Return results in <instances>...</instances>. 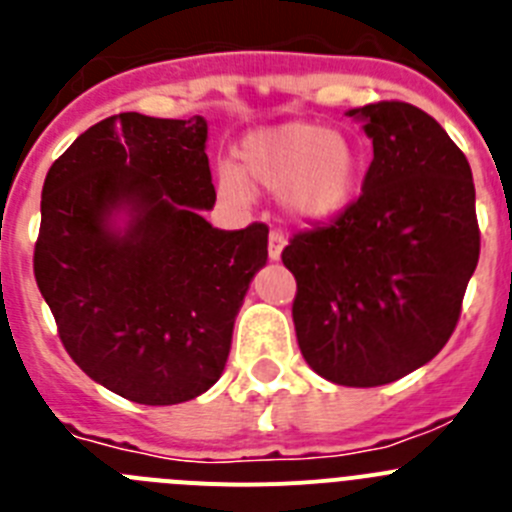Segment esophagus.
Segmentation results:
<instances>
[{
  "label": "esophagus",
  "mask_w": 512,
  "mask_h": 512,
  "mask_svg": "<svg viewBox=\"0 0 512 512\" xmlns=\"http://www.w3.org/2000/svg\"><path fill=\"white\" fill-rule=\"evenodd\" d=\"M287 246V236L281 231H271L269 233V259L271 261H279L281 259V251Z\"/></svg>",
  "instance_id": "esophagus-1"
}]
</instances>
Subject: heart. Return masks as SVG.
I'll list each match as a JSON object with an SVG mask.
<instances>
[{"mask_svg": "<svg viewBox=\"0 0 512 512\" xmlns=\"http://www.w3.org/2000/svg\"><path fill=\"white\" fill-rule=\"evenodd\" d=\"M281 190V203L294 220L325 223L355 200L360 154L348 134L312 121L271 126L248 134L238 147V172H220L225 198L243 200L248 187Z\"/></svg>", "mask_w": 512, "mask_h": 512, "instance_id": "obj_1", "label": "heart"}]
</instances>
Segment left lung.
Here are the masks:
<instances>
[{
  "mask_svg": "<svg viewBox=\"0 0 512 512\" xmlns=\"http://www.w3.org/2000/svg\"><path fill=\"white\" fill-rule=\"evenodd\" d=\"M348 116L373 142L363 195L330 225L297 233L281 261L297 279L292 317L309 368L373 388L447 345L480 228L470 162L426 111L381 101Z\"/></svg>",
  "mask_w": 512,
  "mask_h": 512,
  "instance_id": "1",
  "label": "left lung"
}]
</instances>
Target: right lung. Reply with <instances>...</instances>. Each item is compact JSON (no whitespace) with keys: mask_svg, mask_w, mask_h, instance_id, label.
I'll return each instance as SVG.
<instances>
[{"mask_svg":"<svg viewBox=\"0 0 512 512\" xmlns=\"http://www.w3.org/2000/svg\"><path fill=\"white\" fill-rule=\"evenodd\" d=\"M208 121H98L53 162L40 203L35 279L75 365L144 406L208 391L269 228L220 231Z\"/></svg>","mask_w":512,"mask_h":512,"instance_id":"add662e5","label":"right lung"}]
</instances>
